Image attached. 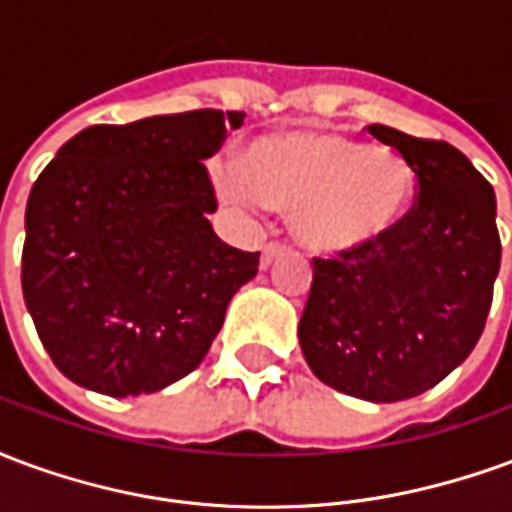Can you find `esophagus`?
<instances>
[{"instance_id":"1","label":"esophagus","mask_w":512,"mask_h":512,"mask_svg":"<svg viewBox=\"0 0 512 512\" xmlns=\"http://www.w3.org/2000/svg\"><path fill=\"white\" fill-rule=\"evenodd\" d=\"M288 252V246L285 244H266V249H263V268H268L274 260H277L279 255H285Z\"/></svg>"}]
</instances>
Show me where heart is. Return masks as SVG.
<instances>
[{"label": "heart", "mask_w": 512, "mask_h": 512, "mask_svg": "<svg viewBox=\"0 0 512 512\" xmlns=\"http://www.w3.org/2000/svg\"><path fill=\"white\" fill-rule=\"evenodd\" d=\"M213 183L244 208L290 211V227L318 255H348L395 230L414 197V169L389 147H367L332 131L260 136L246 164L222 161Z\"/></svg>", "instance_id": "1"}]
</instances>
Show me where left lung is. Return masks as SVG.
Here are the masks:
<instances>
[{"instance_id": "8db88e82", "label": "left lung", "mask_w": 512, "mask_h": 512, "mask_svg": "<svg viewBox=\"0 0 512 512\" xmlns=\"http://www.w3.org/2000/svg\"><path fill=\"white\" fill-rule=\"evenodd\" d=\"M417 178V202L378 244L315 257L304 359L337 392L395 403L461 365L483 334L502 244L494 186L458 147L370 126Z\"/></svg>"}]
</instances>
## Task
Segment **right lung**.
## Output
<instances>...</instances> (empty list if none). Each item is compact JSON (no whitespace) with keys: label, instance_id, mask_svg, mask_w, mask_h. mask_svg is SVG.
I'll return each instance as SVG.
<instances>
[{"label":"right lung","instance_id":"right-lung-1","mask_svg":"<svg viewBox=\"0 0 512 512\" xmlns=\"http://www.w3.org/2000/svg\"><path fill=\"white\" fill-rule=\"evenodd\" d=\"M244 112L200 109L90 126L27 200L21 288L62 376L109 397L150 395L200 365L260 252L213 233L205 158Z\"/></svg>","mask_w":512,"mask_h":512}]
</instances>
